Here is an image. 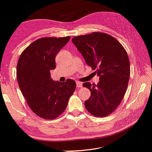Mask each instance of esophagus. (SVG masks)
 Listing matches in <instances>:
<instances>
[{
  "instance_id": "34e87169",
  "label": "esophagus",
  "mask_w": 152,
  "mask_h": 152,
  "mask_svg": "<svg viewBox=\"0 0 152 152\" xmlns=\"http://www.w3.org/2000/svg\"><path fill=\"white\" fill-rule=\"evenodd\" d=\"M76 86H77V88H82V82H76Z\"/></svg>"
}]
</instances>
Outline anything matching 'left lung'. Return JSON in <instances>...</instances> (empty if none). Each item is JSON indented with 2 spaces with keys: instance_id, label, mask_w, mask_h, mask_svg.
<instances>
[{
  "instance_id": "8db88e82",
  "label": "left lung",
  "mask_w": 152,
  "mask_h": 152,
  "mask_svg": "<svg viewBox=\"0 0 152 152\" xmlns=\"http://www.w3.org/2000/svg\"><path fill=\"white\" fill-rule=\"evenodd\" d=\"M72 41L86 64L96 70L100 80L97 85L83 84L91 92L84 102L86 108L94 116H107L119 106L128 88L130 75L128 54L119 41L106 33L78 36Z\"/></svg>"
}]
</instances>
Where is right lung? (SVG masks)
Masks as SVG:
<instances>
[{"mask_svg":"<svg viewBox=\"0 0 152 152\" xmlns=\"http://www.w3.org/2000/svg\"><path fill=\"white\" fill-rule=\"evenodd\" d=\"M70 37L41 38L30 44L19 58L16 76L19 88L30 108L38 116L54 119L65 111L76 82L53 81L50 70L55 58L68 42Z\"/></svg>","mask_w":152,"mask_h":152,"instance_id":"right-lung-1","label":"right lung"}]
</instances>
